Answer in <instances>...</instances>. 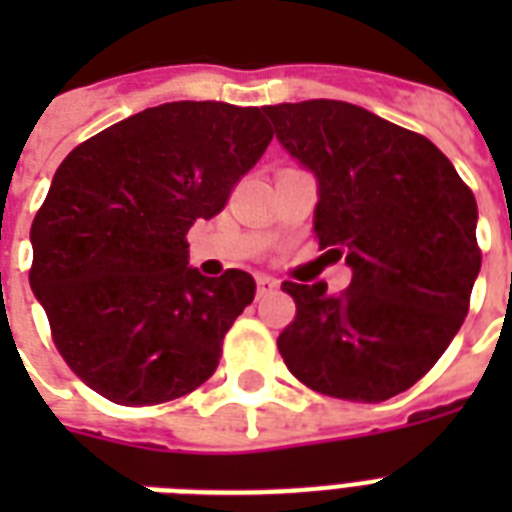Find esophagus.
I'll use <instances>...</instances> for the list:
<instances>
[{
    "label": "esophagus",
    "mask_w": 512,
    "mask_h": 512,
    "mask_svg": "<svg viewBox=\"0 0 512 512\" xmlns=\"http://www.w3.org/2000/svg\"><path fill=\"white\" fill-rule=\"evenodd\" d=\"M279 289V281L273 279V276H257V295H271Z\"/></svg>",
    "instance_id": "1"
}]
</instances>
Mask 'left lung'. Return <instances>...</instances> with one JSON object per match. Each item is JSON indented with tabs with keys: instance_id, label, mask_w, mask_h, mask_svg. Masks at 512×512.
<instances>
[{
	"instance_id": "obj_1",
	"label": "left lung",
	"mask_w": 512,
	"mask_h": 512,
	"mask_svg": "<svg viewBox=\"0 0 512 512\" xmlns=\"http://www.w3.org/2000/svg\"><path fill=\"white\" fill-rule=\"evenodd\" d=\"M276 140L319 185L313 231L350 287L284 281L297 316L289 372L324 396L380 404L436 364L481 271L476 196L428 138L342 100L265 106Z\"/></svg>"
}]
</instances>
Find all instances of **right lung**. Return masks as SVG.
<instances>
[{
  "label": "right lung",
  "instance_id": "right-lung-1",
  "mask_svg": "<svg viewBox=\"0 0 512 512\" xmlns=\"http://www.w3.org/2000/svg\"><path fill=\"white\" fill-rule=\"evenodd\" d=\"M271 138L263 108L180 100L63 159L31 225L28 281L60 356L100 396L162 404L212 377L255 279L201 276L185 233L225 207Z\"/></svg>",
  "mask_w": 512,
  "mask_h": 512
}]
</instances>
